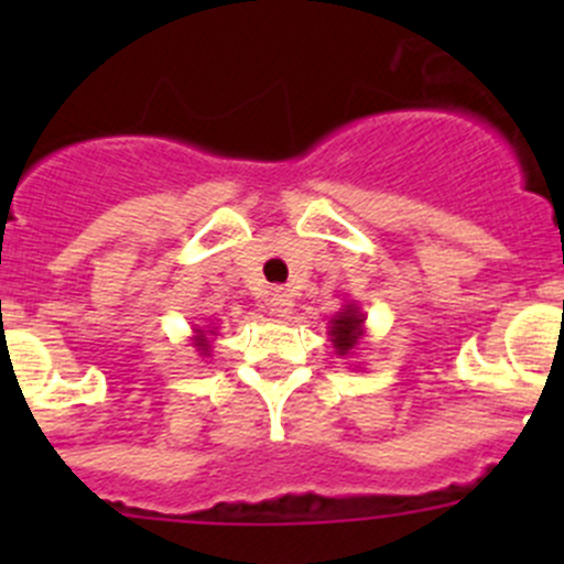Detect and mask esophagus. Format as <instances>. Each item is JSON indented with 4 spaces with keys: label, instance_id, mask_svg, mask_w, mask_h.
I'll use <instances>...</instances> for the list:
<instances>
[{
    "label": "esophagus",
    "instance_id": "1",
    "mask_svg": "<svg viewBox=\"0 0 564 564\" xmlns=\"http://www.w3.org/2000/svg\"><path fill=\"white\" fill-rule=\"evenodd\" d=\"M292 308H294V300L286 289H275V292L270 294V311L275 316L286 318L289 314H292Z\"/></svg>",
    "mask_w": 564,
    "mask_h": 564
}]
</instances>
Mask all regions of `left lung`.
I'll list each match as a JSON object with an SVG mask.
<instances>
[{"label": "left lung", "instance_id": "8db88e82", "mask_svg": "<svg viewBox=\"0 0 564 564\" xmlns=\"http://www.w3.org/2000/svg\"><path fill=\"white\" fill-rule=\"evenodd\" d=\"M362 322H366V318H362L360 308H357L355 303L344 305L338 314L329 318V340H333L335 346V355H351V349H355L357 340H360L362 335Z\"/></svg>", "mask_w": 564, "mask_h": 564}]
</instances>
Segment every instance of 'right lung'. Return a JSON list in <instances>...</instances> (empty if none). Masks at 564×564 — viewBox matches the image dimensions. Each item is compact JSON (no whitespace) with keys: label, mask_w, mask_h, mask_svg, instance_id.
<instances>
[{"label":"right lung","mask_w":564,"mask_h":564,"mask_svg":"<svg viewBox=\"0 0 564 564\" xmlns=\"http://www.w3.org/2000/svg\"><path fill=\"white\" fill-rule=\"evenodd\" d=\"M209 335H215V327L213 329L196 327V338H193V346H196L198 355H204V357L209 355Z\"/></svg>","instance_id":"1"}]
</instances>
